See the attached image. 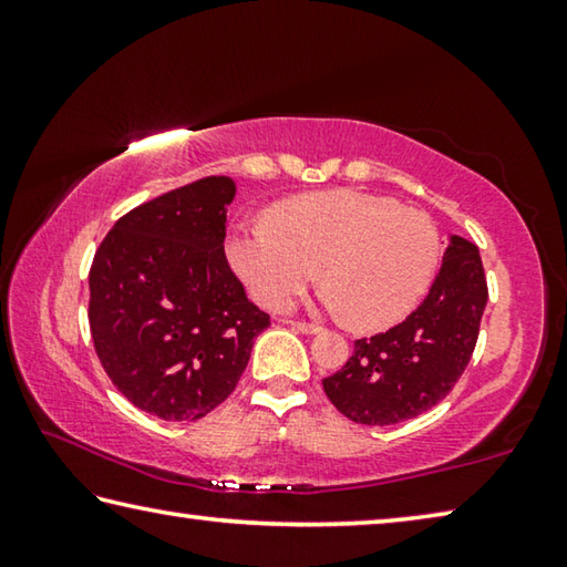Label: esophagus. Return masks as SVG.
Returning a JSON list of instances; mask_svg holds the SVG:
<instances>
[{
	"mask_svg": "<svg viewBox=\"0 0 567 567\" xmlns=\"http://www.w3.org/2000/svg\"><path fill=\"white\" fill-rule=\"evenodd\" d=\"M287 324H290L292 330L302 332V334H318V332L322 330L320 324H315V322H302V320H287Z\"/></svg>",
	"mask_w": 567,
	"mask_h": 567,
	"instance_id": "34e87169",
	"label": "esophagus"
}]
</instances>
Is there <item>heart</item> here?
<instances>
[{
  "label": "heart",
  "instance_id": "b5f03b06",
  "mask_svg": "<svg viewBox=\"0 0 567 567\" xmlns=\"http://www.w3.org/2000/svg\"><path fill=\"white\" fill-rule=\"evenodd\" d=\"M440 237L427 215L360 189L282 199L265 219L235 227L227 260L257 302L280 310L307 282L360 330L400 322L433 280Z\"/></svg>",
  "mask_w": 567,
  "mask_h": 567
}]
</instances>
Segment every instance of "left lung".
Masks as SVG:
<instances>
[{
  "mask_svg": "<svg viewBox=\"0 0 567 567\" xmlns=\"http://www.w3.org/2000/svg\"><path fill=\"white\" fill-rule=\"evenodd\" d=\"M487 282L480 252L450 235L443 267L415 312L388 332L354 340L352 358L322 380L324 395L360 425H395L435 408L473 358Z\"/></svg>",
  "mask_w": 567,
  "mask_h": 567,
  "instance_id": "obj_1",
  "label": "left lung"
}]
</instances>
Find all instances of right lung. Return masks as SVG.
Segmentation results:
<instances>
[{
  "instance_id": "right-lung-1",
  "label": "right lung",
  "mask_w": 567,
  "mask_h": 567,
  "mask_svg": "<svg viewBox=\"0 0 567 567\" xmlns=\"http://www.w3.org/2000/svg\"><path fill=\"white\" fill-rule=\"evenodd\" d=\"M229 177H205L120 217L90 270V332L112 385L159 420L205 417L237 388L270 315L225 257Z\"/></svg>"
}]
</instances>
